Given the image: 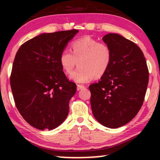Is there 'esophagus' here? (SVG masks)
I'll return each mask as SVG.
<instances>
[{
  "label": "esophagus",
  "mask_w": 160,
  "mask_h": 160,
  "mask_svg": "<svg viewBox=\"0 0 160 160\" xmlns=\"http://www.w3.org/2000/svg\"><path fill=\"white\" fill-rule=\"evenodd\" d=\"M84 88H85V87L83 86V85H80V84L77 85V90L78 91H79V90H81V89H84Z\"/></svg>",
  "instance_id": "obj_1"
}]
</instances>
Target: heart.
<instances>
[{
  "mask_svg": "<svg viewBox=\"0 0 160 160\" xmlns=\"http://www.w3.org/2000/svg\"><path fill=\"white\" fill-rule=\"evenodd\" d=\"M71 49L72 52L68 50L62 51L60 63L65 73L70 74L78 62L77 69L70 76L74 82H88L93 77L100 78L108 71L112 52L106 43L84 37L72 43Z\"/></svg>",
  "mask_w": 160,
  "mask_h": 160,
  "instance_id": "b5f03b06",
  "label": "heart"
}]
</instances>
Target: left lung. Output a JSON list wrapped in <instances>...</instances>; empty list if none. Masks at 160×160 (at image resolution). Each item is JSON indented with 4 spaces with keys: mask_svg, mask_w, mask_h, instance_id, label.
I'll list each match as a JSON object with an SVG mask.
<instances>
[{
    "mask_svg": "<svg viewBox=\"0 0 160 160\" xmlns=\"http://www.w3.org/2000/svg\"><path fill=\"white\" fill-rule=\"evenodd\" d=\"M102 41L112 58L108 71L98 83L89 85L94 117L102 125L118 128L128 124L143 105L148 71L141 49L128 39L108 33Z\"/></svg>",
    "mask_w": 160,
    "mask_h": 160,
    "instance_id": "8db88e82",
    "label": "left lung"
}]
</instances>
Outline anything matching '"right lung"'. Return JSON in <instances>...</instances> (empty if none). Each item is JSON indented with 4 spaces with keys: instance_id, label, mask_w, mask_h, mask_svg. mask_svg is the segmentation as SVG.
Here are the masks:
<instances>
[{
    "instance_id": "right-lung-1",
    "label": "right lung",
    "mask_w": 160,
    "mask_h": 160,
    "mask_svg": "<svg viewBox=\"0 0 160 160\" xmlns=\"http://www.w3.org/2000/svg\"><path fill=\"white\" fill-rule=\"evenodd\" d=\"M78 32L41 33L24 43L17 52L11 88L19 112L35 128L53 130L68 114L76 85L65 76L60 57Z\"/></svg>"
}]
</instances>
